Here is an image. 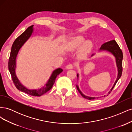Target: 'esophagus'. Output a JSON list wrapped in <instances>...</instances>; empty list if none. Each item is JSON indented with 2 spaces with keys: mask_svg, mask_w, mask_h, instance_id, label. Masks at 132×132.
<instances>
[{
  "mask_svg": "<svg viewBox=\"0 0 132 132\" xmlns=\"http://www.w3.org/2000/svg\"><path fill=\"white\" fill-rule=\"evenodd\" d=\"M74 67V64H68L66 67L67 69H73Z\"/></svg>",
  "mask_w": 132,
  "mask_h": 132,
  "instance_id": "esophagus-1",
  "label": "esophagus"
}]
</instances>
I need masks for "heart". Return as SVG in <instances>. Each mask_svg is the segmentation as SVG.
<instances>
[{"label": "heart", "instance_id": "heart-1", "mask_svg": "<svg viewBox=\"0 0 132 132\" xmlns=\"http://www.w3.org/2000/svg\"><path fill=\"white\" fill-rule=\"evenodd\" d=\"M85 38L82 36H78L73 37L71 39L68 44L69 48L71 50H74L77 49L81 45V44L84 42ZM91 42L90 41H85L82 44L80 48V52L81 53H85L87 51H88L91 47Z\"/></svg>", "mask_w": 132, "mask_h": 132}]
</instances>
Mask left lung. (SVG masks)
I'll return each mask as SVG.
<instances>
[{
	"mask_svg": "<svg viewBox=\"0 0 132 132\" xmlns=\"http://www.w3.org/2000/svg\"><path fill=\"white\" fill-rule=\"evenodd\" d=\"M100 50H106V51L110 52L111 53H112L116 57L117 65L118 67V77H117V80H116V81L114 84L112 88L111 89V91H110V92L109 93V94L111 93L112 90H113L117 82L118 81L119 79L121 78V75H122V70H123V68H122L123 53H122V51L121 49L120 48V47H119L117 43V42H116L115 40L110 41L109 42H107L105 43H103L100 48ZM77 77H78V74H77ZM77 90H78V91L79 92V93L81 94V95L84 98L88 99V100H94L96 98V97H89V96H85L84 95L82 94V93L80 91V90H79V87L78 86H77ZM97 98H98V97H97Z\"/></svg>",
	"mask_w": 132,
	"mask_h": 132,
	"instance_id": "obj_1",
	"label": "left lung"
}]
</instances>
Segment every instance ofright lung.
Returning a JSON list of instances; mask_svg holds the SVG:
<instances>
[{
    "label": "right lung",
    "mask_w": 132,
    "mask_h": 132,
    "mask_svg": "<svg viewBox=\"0 0 132 132\" xmlns=\"http://www.w3.org/2000/svg\"><path fill=\"white\" fill-rule=\"evenodd\" d=\"M33 26L34 25H32L28 27L14 42L11 47L10 57L9 59L8 68L11 75V78L12 80H13L14 85L19 90L22 92H24L26 94L31 96H41V95L46 93L47 91H48L52 89L57 75L62 73L63 70L61 68H58L55 70L53 72L52 74L48 81L47 82L46 86L43 87L42 88L40 89L33 90H28L25 87L22 86L20 82H19L16 76L15 75V72L16 67V58L19 50L20 49L22 46L31 36L32 33Z\"/></svg>",
    "instance_id": "add662e5"
}]
</instances>
